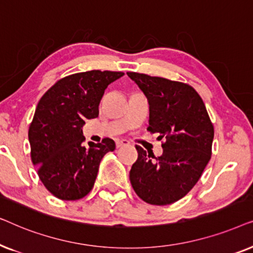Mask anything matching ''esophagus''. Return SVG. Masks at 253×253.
<instances>
[{
  "label": "esophagus",
  "mask_w": 253,
  "mask_h": 253,
  "mask_svg": "<svg viewBox=\"0 0 253 253\" xmlns=\"http://www.w3.org/2000/svg\"><path fill=\"white\" fill-rule=\"evenodd\" d=\"M130 141L126 140V139H117L116 140V147H122V146H126V145H129Z\"/></svg>",
  "instance_id": "1"
}]
</instances>
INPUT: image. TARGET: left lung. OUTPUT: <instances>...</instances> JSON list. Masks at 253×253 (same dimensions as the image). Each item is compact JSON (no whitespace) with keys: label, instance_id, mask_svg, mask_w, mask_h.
Masks as SVG:
<instances>
[{"label":"left lung","instance_id":"obj_1","mask_svg":"<svg viewBox=\"0 0 253 253\" xmlns=\"http://www.w3.org/2000/svg\"><path fill=\"white\" fill-rule=\"evenodd\" d=\"M126 74L148 99L147 130L165 139L161 157L136 145L138 159L130 170L131 185L145 203L169 205L196 185L209 164L213 123L191 85L138 72Z\"/></svg>","mask_w":253,"mask_h":253}]
</instances>
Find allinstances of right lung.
Wrapping results in <instances>:
<instances>
[{
	"label": "right lung",
	"instance_id": "right-lung-1",
	"mask_svg": "<svg viewBox=\"0 0 253 253\" xmlns=\"http://www.w3.org/2000/svg\"><path fill=\"white\" fill-rule=\"evenodd\" d=\"M121 71L91 70L69 75L55 83L38 103L29 127L31 160L40 181L62 200H78L94 185L99 165L115 150L110 138L86 147L82 126L99 116V103Z\"/></svg>",
	"mask_w": 253,
	"mask_h": 253
}]
</instances>
